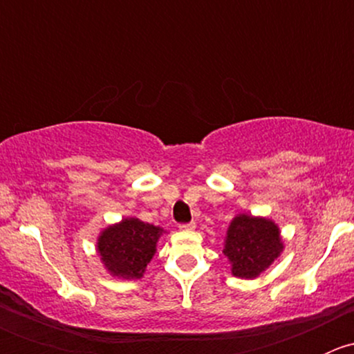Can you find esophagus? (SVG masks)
Here are the masks:
<instances>
[{
    "label": "esophagus",
    "mask_w": 354,
    "mask_h": 354,
    "mask_svg": "<svg viewBox=\"0 0 354 354\" xmlns=\"http://www.w3.org/2000/svg\"><path fill=\"white\" fill-rule=\"evenodd\" d=\"M180 230H183V231L195 230V223H194V221H192V223H181L180 224Z\"/></svg>",
    "instance_id": "obj_1"
}]
</instances>
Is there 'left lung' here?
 <instances>
[{
	"label": "left lung",
	"instance_id": "1",
	"mask_svg": "<svg viewBox=\"0 0 354 354\" xmlns=\"http://www.w3.org/2000/svg\"><path fill=\"white\" fill-rule=\"evenodd\" d=\"M283 250L279 230L269 219L238 216L227 230L224 255L236 277L252 279L262 274Z\"/></svg>",
	"mask_w": 354,
	"mask_h": 354
}]
</instances>
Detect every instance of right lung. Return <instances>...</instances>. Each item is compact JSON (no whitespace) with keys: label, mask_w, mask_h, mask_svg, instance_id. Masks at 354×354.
Here are the masks:
<instances>
[{"label":"right lung","mask_w":354,"mask_h":354,"mask_svg":"<svg viewBox=\"0 0 354 354\" xmlns=\"http://www.w3.org/2000/svg\"><path fill=\"white\" fill-rule=\"evenodd\" d=\"M162 230L138 219H123L101 234L97 250L113 276L140 279L156 253V243Z\"/></svg>","instance_id":"right-lung-1"}]
</instances>
